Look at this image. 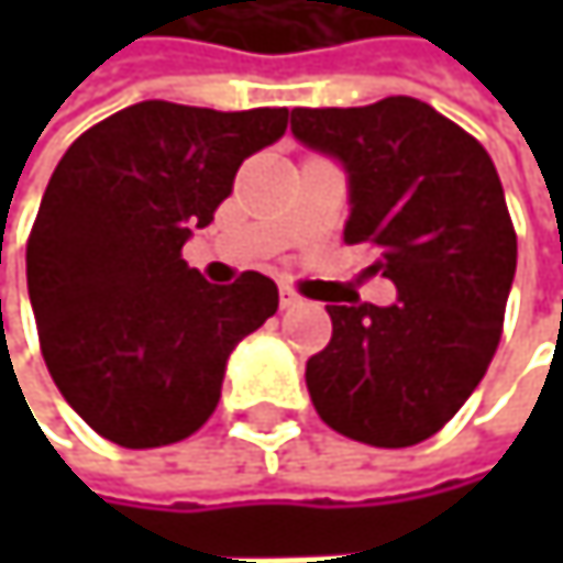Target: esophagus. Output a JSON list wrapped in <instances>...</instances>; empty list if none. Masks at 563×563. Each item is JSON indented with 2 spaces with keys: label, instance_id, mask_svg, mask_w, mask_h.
I'll return each instance as SVG.
<instances>
[{
  "label": "esophagus",
  "instance_id": "esophagus-1",
  "mask_svg": "<svg viewBox=\"0 0 563 563\" xmlns=\"http://www.w3.org/2000/svg\"><path fill=\"white\" fill-rule=\"evenodd\" d=\"M302 299H299V292L296 289H289V286H280V306L283 309H292V306H299Z\"/></svg>",
  "mask_w": 563,
  "mask_h": 563
}]
</instances>
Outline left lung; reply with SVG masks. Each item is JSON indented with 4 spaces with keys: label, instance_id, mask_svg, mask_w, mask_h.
<instances>
[{
    "label": "left lung",
    "instance_id": "obj_1",
    "mask_svg": "<svg viewBox=\"0 0 563 563\" xmlns=\"http://www.w3.org/2000/svg\"><path fill=\"white\" fill-rule=\"evenodd\" d=\"M296 140L342 159L345 244L378 251L394 306H325L332 339L306 362L316 413L349 440L433 437L483 382L506 322L518 238L489 153L413 97L296 107Z\"/></svg>",
    "mask_w": 563,
    "mask_h": 563
}]
</instances>
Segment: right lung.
Wrapping results in <instances>:
<instances>
[{"label":"right lung","instance_id":"add662e5","mask_svg":"<svg viewBox=\"0 0 563 563\" xmlns=\"http://www.w3.org/2000/svg\"><path fill=\"white\" fill-rule=\"evenodd\" d=\"M286 117L143 100L60 156L25 247L29 296L57 391L103 440L153 450L191 437L234 345L277 312L271 277L205 283L181 244Z\"/></svg>","mask_w":563,"mask_h":563}]
</instances>
